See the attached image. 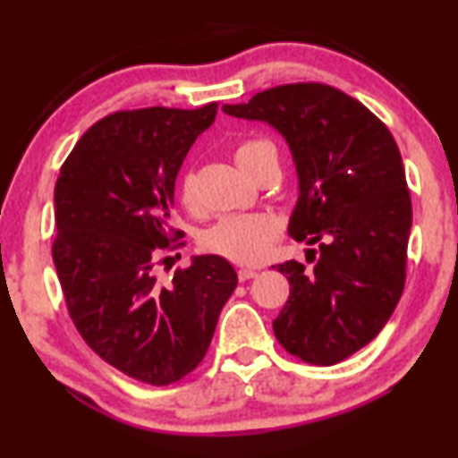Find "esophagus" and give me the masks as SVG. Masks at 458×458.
<instances>
[{
  "instance_id": "obj_1",
  "label": "esophagus",
  "mask_w": 458,
  "mask_h": 458,
  "mask_svg": "<svg viewBox=\"0 0 458 458\" xmlns=\"http://www.w3.org/2000/svg\"><path fill=\"white\" fill-rule=\"evenodd\" d=\"M258 275V268H251V267H241L239 268V279L241 282H250Z\"/></svg>"
}]
</instances>
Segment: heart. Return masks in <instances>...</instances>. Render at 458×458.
Masks as SVG:
<instances>
[{
  "instance_id": "obj_1",
  "label": "heart",
  "mask_w": 458,
  "mask_h": 458,
  "mask_svg": "<svg viewBox=\"0 0 458 458\" xmlns=\"http://www.w3.org/2000/svg\"><path fill=\"white\" fill-rule=\"evenodd\" d=\"M271 159H277V148L267 139L243 140L234 148V162L250 176ZM179 198L187 211H198V194L191 174H183L181 179ZM275 236H277V222L268 215H230L208 230L202 243L208 251L219 253L228 260L253 264L267 258Z\"/></svg>"
}]
</instances>
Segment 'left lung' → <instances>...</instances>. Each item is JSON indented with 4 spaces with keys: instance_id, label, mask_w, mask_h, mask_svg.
I'll return each instance as SVG.
<instances>
[{
    "instance_id": "8db88e82",
    "label": "left lung",
    "mask_w": 458,
    "mask_h": 458,
    "mask_svg": "<svg viewBox=\"0 0 458 458\" xmlns=\"http://www.w3.org/2000/svg\"><path fill=\"white\" fill-rule=\"evenodd\" d=\"M222 108L264 121L288 142L299 174L288 234L318 251L307 250V271L296 260L277 267L290 299L273 330L292 356L337 365L377 337L403 294L411 198L399 147L371 110L322 82Z\"/></svg>"
}]
</instances>
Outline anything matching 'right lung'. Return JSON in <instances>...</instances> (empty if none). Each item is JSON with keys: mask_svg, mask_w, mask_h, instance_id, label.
Returning <instances> with one entry per match:
<instances>
[{"mask_svg": "<svg viewBox=\"0 0 458 458\" xmlns=\"http://www.w3.org/2000/svg\"><path fill=\"white\" fill-rule=\"evenodd\" d=\"M217 104L121 110L76 142L55 183L53 262L81 337L125 376L166 386L194 371L236 288L233 264L194 256L173 282L156 277L168 250L174 181Z\"/></svg>", "mask_w": 458, "mask_h": 458, "instance_id": "1", "label": "right lung"}]
</instances>
